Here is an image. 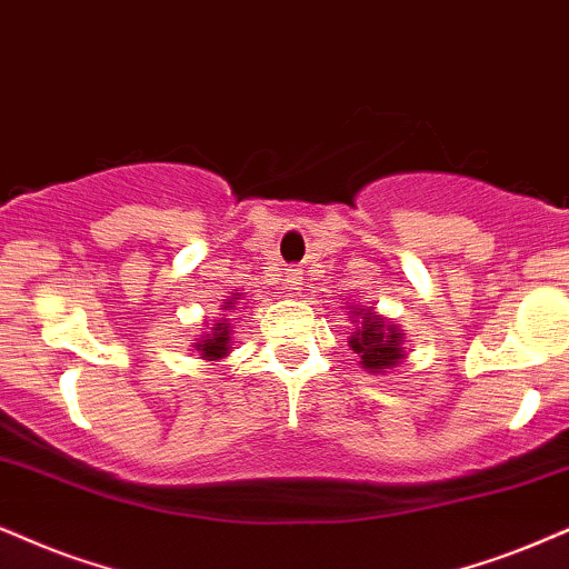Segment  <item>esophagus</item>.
Here are the masks:
<instances>
[{
    "mask_svg": "<svg viewBox=\"0 0 569 569\" xmlns=\"http://www.w3.org/2000/svg\"><path fill=\"white\" fill-rule=\"evenodd\" d=\"M282 282H284V290L287 292L300 290V284H303V271H300V269H287Z\"/></svg>",
    "mask_w": 569,
    "mask_h": 569,
    "instance_id": "esophagus-1",
    "label": "esophagus"
}]
</instances>
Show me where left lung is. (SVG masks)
Returning <instances> with one entry per match:
<instances>
[{
    "instance_id": "8db88e82",
    "label": "left lung",
    "mask_w": 569,
    "mask_h": 569,
    "mask_svg": "<svg viewBox=\"0 0 569 569\" xmlns=\"http://www.w3.org/2000/svg\"><path fill=\"white\" fill-rule=\"evenodd\" d=\"M356 313H361L359 327L350 335V348L361 356V363L367 371H385L392 369L406 359L403 353V329H398L390 321L377 317L375 311L359 308Z\"/></svg>"
}]
</instances>
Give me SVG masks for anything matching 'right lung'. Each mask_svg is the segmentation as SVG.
<instances>
[{
  "mask_svg": "<svg viewBox=\"0 0 569 569\" xmlns=\"http://www.w3.org/2000/svg\"><path fill=\"white\" fill-rule=\"evenodd\" d=\"M240 303V296L237 292H231V300L229 303H223V311H234V306ZM223 319L216 321L213 327H210L208 335H202V338L194 342V350H200V359L206 361H219L223 356L229 353V335H231V327L227 325V317L231 313H221Z\"/></svg>",
  "mask_w": 569,
  "mask_h": 569,
  "instance_id": "1",
  "label": "right lung"
}]
</instances>
